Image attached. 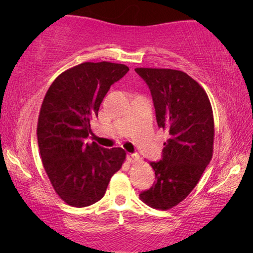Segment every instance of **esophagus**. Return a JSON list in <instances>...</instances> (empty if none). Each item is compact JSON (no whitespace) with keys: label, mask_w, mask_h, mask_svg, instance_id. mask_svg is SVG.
I'll list each match as a JSON object with an SVG mask.
<instances>
[{"label":"esophagus","mask_w":253,"mask_h":253,"mask_svg":"<svg viewBox=\"0 0 253 253\" xmlns=\"http://www.w3.org/2000/svg\"><path fill=\"white\" fill-rule=\"evenodd\" d=\"M127 160H129L130 162H132V164H136V162L139 161V154L138 153H129L126 155Z\"/></svg>","instance_id":"obj_1"}]
</instances>
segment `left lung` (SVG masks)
<instances>
[{
	"mask_svg": "<svg viewBox=\"0 0 253 253\" xmlns=\"http://www.w3.org/2000/svg\"><path fill=\"white\" fill-rule=\"evenodd\" d=\"M151 91L159 127L167 131L161 160L150 162L155 182L139 195L148 206L169 210L185 199L213 154L214 120L209 96L185 72L137 68Z\"/></svg>",
	"mask_w": 253,
	"mask_h": 253,
	"instance_id": "obj_1",
	"label": "left lung"
}]
</instances>
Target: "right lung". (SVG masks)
<instances>
[{
    "mask_svg": "<svg viewBox=\"0 0 253 253\" xmlns=\"http://www.w3.org/2000/svg\"><path fill=\"white\" fill-rule=\"evenodd\" d=\"M127 71L124 64L85 62L58 76L44 95L37 129L39 153L51 185L68 205L99 202L126 160L123 148L108 150L85 139L110 86Z\"/></svg>",
    "mask_w": 253,
    "mask_h": 253,
    "instance_id": "obj_1",
    "label": "right lung"
}]
</instances>
